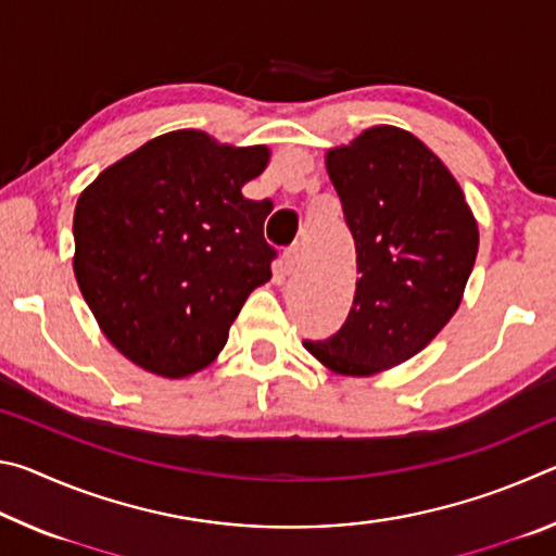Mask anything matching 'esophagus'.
<instances>
[{
	"label": "esophagus",
	"mask_w": 556,
	"mask_h": 556,
	"mask_svg": "<svg viewBox=\"0 0 556 556\" xmlns=\"http://www.w3.org/2000/svg\"><path fill=\"white\" fill-rule=\"evenodd\" d=\"M296 267H299V250L289 248L285 255H281V265H279L281 275H294Z\"/></svg>",
	"instance_id": "1"
}]
</instances>
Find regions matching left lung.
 <instances>
[{"instance_id":"8db88e82","label":"left lung","mask_w":556,"mask_h":556,"mask_svg":"<svg viewBox=\"0 0 556 556\" xmlns=\"http://www.w3.org/2000/svg\"><path fill=\"white\" fill-rule=\"evenodd\" d=\"M355 240V296L341 331L304 341L345 378L417 355L458 312L478 255V223L454 174L407 129L378 125L326 152Z\"/></svg>"}]
</instances>
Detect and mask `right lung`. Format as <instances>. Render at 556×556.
I'll use <instances>...</instances> for the list:
<instances>
[{
  "mask_svg": "<svg viewBox=\"0 0 556 556\" xmlns=\"http://www.w3.org/2000/svg\"><path fill=\"white\" fill-rule=\"evenodd\" d=\"M269 147L223 144L201 129L149 139L83 188L73 215V271L117 351L181 380L220 355L240 308L271 279L262 225L269 201L242 186Z\"/></svg>",
  "mask_w": 556,
  "mask_h": 556,
  "instance_id": "add662e5",
  "label": "right lung"
}]
</instances>
